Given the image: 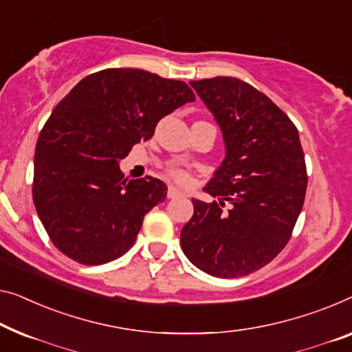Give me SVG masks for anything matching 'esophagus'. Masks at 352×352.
Listing matches in <instances>:
<instances>
[{
	"label": "esophagus",
	"mask_w": 352,
	"mask_h": 352,
	"mask_svg": "<svg viewBox=\"0 0 352 352\" xmlns=\"http://www.w3.org/2000/svg\"><path fill=\"white\" fill-rule=\"evenodd\" d=\"M182 196V191H178L177 188H174V186H169V190H167V197L169 199H177V197H180Z\"/></svg>",
	"instance_id": "esophagus-1"
}]
</instances>
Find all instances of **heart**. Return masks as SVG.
Masks as SVG:
<instances>
[{
  "mask_svg": "<svg viewBox=\"0 0 352 352\" xmlns=\"http://www.w3.org/2000/svg\"><path fill=\"white\" fill-rule=\"evenodd\" d=\"M170 177L175 178L177 182H182V183H185V182L188 180V175L185 174V172L177 170V169H172V170H170Z\"/></svg>",
  "mask_w": 352,
  "mask_h": 352,
  "instance_id": "obj_1",
  "label": "heart"
}]
</instances>
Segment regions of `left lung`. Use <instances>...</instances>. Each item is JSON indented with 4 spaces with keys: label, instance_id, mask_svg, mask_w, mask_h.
<instances>
[{
    "label": "left lung",
    "instance_id": "1",
    "mask_svg": "<svg viewBox=\"0 0 352 352\" xmlns=\"http://www.w3.org/2000/svg\"><path fill=\"white\" fill-rule=\"evenodd\" d=\"M190 85L221 129L226 156L204 188L218 202L192 199L182 250L212 276L253 274L289 242L305 201L298 131L272 99L240 78L213 77Z\"/></svg>",
    "mask_w": 352,
    "mask_h": 352
}]
</instances>
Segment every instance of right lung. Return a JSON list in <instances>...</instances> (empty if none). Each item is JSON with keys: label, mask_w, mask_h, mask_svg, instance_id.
Instances as JSON below:
<instances>
[{"label": "right lung", "mask_w": 352, "mask_h": 352, "mask_svg": "<svg viewBox=\"0 0 352 352\" xmlns=\"http://www.w3.org/2000/svg\"><path fill=\"white\" fill-rule=\"evenodd\" d=\"M194 99L185 82L142 69L94 72L61 99L36 145L33 201L63 254L99 265L134 245L167 186L153 177L124 180L120 161Z\"/></svg>", "instance_id": "1"}]
</instances>
